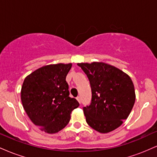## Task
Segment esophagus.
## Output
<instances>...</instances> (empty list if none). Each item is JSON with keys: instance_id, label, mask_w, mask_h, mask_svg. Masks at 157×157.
I'll use <instances>...</instances> for the list:
<instances>
[{"instance_id": "obj_1", "label": "esophagus", "mask_w": 157, "mask_h": 157, "mask_svg": "<svg viewBox=\"0 0 157 157\" xmlns=\"http://www.w3.org/2000/svg\"><path fill=\"white\" fill-rule=\"evenodd\" d=\"M77 101H78L79 102H80V101H81V99H80V96H78V97H77Z\"/></svg>"}]
</instances>
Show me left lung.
I'll list each match as a JSON object with an SVG mask.
<instances>
[{"instance_id": "1", "label": "left lung", "mask_w": 157, "mask_h": 157, "mask_svg": "<svg viewBox=\"0 0 157 157\" xmlns=\"http://www.w3.org/2000/svg\"><path fill=\"white\" fill-rule=\"evenodd\" d=\"M91 89L89 105L82 108L86 122L100 133H109L122 125L135 102L134 84L119 68L104 63H78Z\"/></svg>"}]
</instances>
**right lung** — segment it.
Here are the masks:
<instances>
[{"label": "right lung", "instance_id": "1", "mask_svg": "<svg viewBox=\"0 0 157 157\" xmlns=\"http://www.w3.org/2000/svg\"><path fill=\"white\" fill-rule=\"evenodd\" d=\"M71 64L45 66L25 78L21 101L32 122L41 130L55 134L67 125L71 113L80 104L69 97L66 77Z\"/></svg>", "mask_w": 157, "mask_h": 157}]
</instances>
